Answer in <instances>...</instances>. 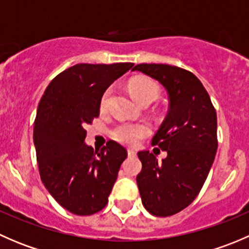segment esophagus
<instances>
[{
  "label": "esophagus",
  "instance_id": "obj_1",
  "mask_svg": "<svg viewBox=\"0 0 249 249\" xmlns=\"http://www.w3.org/2000/svg\"><path fill=\"white\" fill-rule=\"evenodd\" d=\"M127 155H129L130 158L136 157V152H135V150H132V149H129V150H127Z\"/></svg>",
  "mask_w": 249,
  "mask_h": 249
}]
</instances>
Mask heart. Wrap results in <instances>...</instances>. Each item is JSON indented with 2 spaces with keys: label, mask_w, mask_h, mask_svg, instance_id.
I'll return each mask as SVG.
<instances>
[{
  "label": "heart",
  "mask_w": 249,
  "mask_h": 249,
  "mask_svg": "<svg viewBox=\"0 0 249 249\" xmlns=\"http://www.w3.org/2000/svg\"><path fill=\"white\" fill-rule=\"evenodd\" d=\"M130 92L132 96L140 102L150 101L154 102L159 97V87L148 78H136L131 80L129 84ZM110 95V89H107L101 97L100 106L105 108L107 106V101ZM149 135V127L145 124H137V123H123L114 127L112 131V136L118 142L123 143L130 147H136L144 137Z\"/></svg>",
  "instance_id": "b5f03b06"
}]
</instances>
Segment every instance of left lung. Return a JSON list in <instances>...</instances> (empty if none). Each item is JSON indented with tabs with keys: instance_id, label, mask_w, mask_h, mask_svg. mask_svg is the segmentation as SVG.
Wrapping results in <instances>:
<instances>
[{
	"instance_id": "obj_1",
	"label": "left lung",
	"mask_w": 249,
	"mask_h": 249,
	"mask_svg": "<svg viewBox=\"0 0 249 249\" xmlns=\"http://www.w3.org/2000/svg\"><path fill=\"white\" fill-rule=\"evenodd\" d=\"M158 80L169 95V113L152 140L167 153L158 161L148 150L137 153L141 199L153 215L169 217L195 200L217 153V114L210 95L192 72L166 64L132 69Z\"/></svg>"
}]
</instances>
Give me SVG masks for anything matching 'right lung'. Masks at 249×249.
I'll use <instances>...</instances> for the list:
<instances>
[{"instance_id":"obj_1","label":"right lung","mask_w":249,"mask_h":249,"mask_svg":"<svg viewBox=\"0 0 249 249\" xmlns=\"http://www.w3.org/2000/svg\"><path fill=\"white\" fill-rule=\"evenodd\" d=\"M132 66L74 65L49 83L38 105L34 143L41 179L56 202L74 214H94L107 205L127 157L114 141L94 152L85 143L84 126L99 117L107 88Z\"/></svg>"}]
</instances>
